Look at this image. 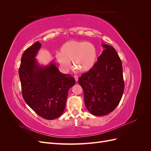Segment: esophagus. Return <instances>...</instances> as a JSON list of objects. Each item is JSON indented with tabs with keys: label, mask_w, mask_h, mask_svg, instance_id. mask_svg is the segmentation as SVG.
<instances>
[{
	"label": "esophagus",
	"mask_w": 151,
	"mask_h": 151,
	"mask_svg": "<svg viewBox=\"0 0 151 151\" xmlns=\"http://www.w3.org/2000/svg\"><path fill=\"white\" fill-rule=\"evenodd\" d=\"M74 79H75V80H76V82L78 81V76H74Z\"/></svg>",
	"instance_id": "obj_1"
}]
</instances>
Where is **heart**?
Listing matches in <instances>:
<instances>
[{
  "mask_svg": "<svg viewBox=\"0 0 151 151\" xmlns=\"http://www.w3.org/2000/svg\"><path fill=\"white\" fill-rule=\"evenodd\" d=\"M56 58L65 70L69 69L72 60L74 67L81 72L92 69L98 58V51L94 45L84 41H68L62 45Z\"/></svg>",
  "mask_w": 151,
  "mask_h": 151,
  "instance_id": "b5f03b06",
  "label": "heart"
}]
</instances>
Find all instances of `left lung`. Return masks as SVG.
Instances as JSON below:
<instances>
[{"label": "left lung", "instance_id": "left-lung-1", "mask_svg": "<svg viewBox=\"0 0 151 151\" xmlns=\"http://www.w3.org/2000/svg\"><path fill=\"white\" fill-rule=\"evenodd\" d=\"M103 50L92 69L81 75L87 109L96 116L106 115L119 104L124 91L123 68L115 49L101 44Z\"/></svg>", "mask_w": 151, "mask_h": 151}]
</instances>
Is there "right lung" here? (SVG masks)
Here are the masks:
<instances>
[{"label":"right lung","instance_id":"1","mask_svg":"<svg viewBox=\"0 0 151 151\" xmlns=\"http://www.w3.org/2000/svg\"><path fill=\"white\" fill-rule=\"evenodd\" d=\"M42 47L36 42L22 53L19 69L25 102L40 116L54 120L64 111L68 91L76 83L74 77L62 74L53 60L40 65L36 58Z\"/></svg>","mask_w":151,"mask_h":151}]
</instances>
